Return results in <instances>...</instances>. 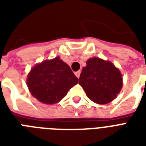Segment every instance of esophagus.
I'll list each match as a JSON object with an SVG mask.
<instances>
[{
    "label": "esophagus",
    "instance_id": "34e87169",
    "mask_svg": "<svg viewBox=\"0 0 146 146\" xmlns=\"http://www.w3.org/2000/svg\"><path fill=\"white\" fill-rule=\"evenodd\" d=\"M80 73H81L80 71H77V72H76V73H75V75L76 76V77H77V78H80Z\"/></svg>",
    "mask_w": 146,
    "mask_h": 146
}]
</instances>
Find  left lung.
I'll use <instances>...</instances> for the list:
<instances>
[{
  "label": "left lung",
  "instance_id": "left-lung-1",
  "mask_svg": "<svg viewBox=\"0 0 146 146\" xmlns=\"http://www.w3.org/2000/svg\"><path fill=\"white\" fill-rule=\"evenodd\" d=\"M80 76V85L87 96L98 104H107L119 94L122 88L120 70L111 62L98 57L87 60Z\"/></svg>",
  "mask_w": 146,
  "mask_h": 146
}]
</instances>
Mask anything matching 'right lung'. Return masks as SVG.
<instances>
[{
    "label": "right lung",
    "mask_w": 146,
    "mask_h": 146,
    "mask_svg": "<svg viewBox=\"0 0 146 146\" xmlns=\"http://www.w3.org/2000/svg\"><path fill=\"white\" fill-rule=\"evenodd\" d=\"M70 67L59 57L35 65L29 73L27 86L35 98L44 104H54L78 83Z\"/></svg>",
    "instance_id": "right-lung-1"
}]
</instances>
